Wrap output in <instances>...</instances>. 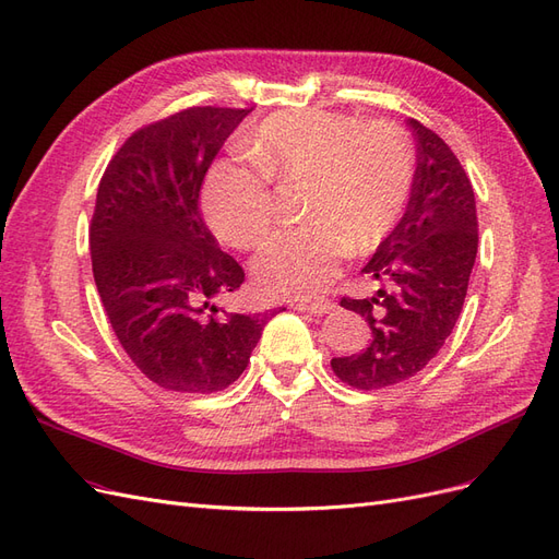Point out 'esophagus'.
<instances>
[{"label": "esophagus", "instance_id": "34e87169", "mask_svg": "<svg viewBox=\"0 0 559 559\" xmlns=\"http://www.w3.org/2000/svg\"><path fill=\"white\" fill-rule=\"evenodd\" d=\"M296 310L300 312H310L314 317H321V314H329L335 310V302L331 300H324V298H317V300H300L296 302Z\"/></svg>", "mask_w": 559, "mask_h": 559}]
</instances>
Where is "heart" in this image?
<instances>
[{
  "label": "heart",
  "instance_id": "1",
  "mask_svg": "<svg viewBox=\"0 0 559 559\" xmlns=\"http://www.w3.org/2000/svg\"><path fill=\"white\" fill-rule=\"evenodd\" d=\"M249 160L214 165L202 186V212L218 240L253 249L273 226L267 179H300L302 218L267 240L253 263L263 292L312 298L335 280L343 259L376 247L401 218L413 183V154L399 128L357 126L324 109L280 111L245 140Z\"/></svg>",
  "mask_w": 559,
  "mask_h": 559
}]
</instances>
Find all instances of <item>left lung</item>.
<instances>
[{"label":"left lung","instance_id":"8db88e82","mask_svg":"<svg viewBox=\"0 0 559 559\" xmlns=\"http://www.w3.org/2000/svg\"><path fill=\"white\" fill-rule=\"evenodd\" d=\"M417 167L405 214L376 249L364 273L386 282L373 298H343L366 317L373 337L352 357L331 359L354 389H384L425 368L460 319L478 251L476 195L450 146L415 118Z\"/></svg>","mask_w":559,"mask_h":559}]
</instances>
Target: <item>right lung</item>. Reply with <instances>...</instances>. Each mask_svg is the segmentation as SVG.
I'll return each mask as SVG.
<instances>
[{
	"mask_svg": "<svg viewBox=\"0 0 559 559\" xmlns=\"http://www.w3.org/2000/svg\"><path fill=\"white\" fill-rule=\"evenodd\" d=\"M251 109L191 107L138 130L97 189L91 259L109 324L132 364L170 392H222L242 376L275 312H218L242 265L218 249L200 186Z\"/></svg>",
	"mask_w": 559,
	"mask_h": 559,
	"instance_id": "obj_1",
	"label": "right lung"
}]
</instances>
